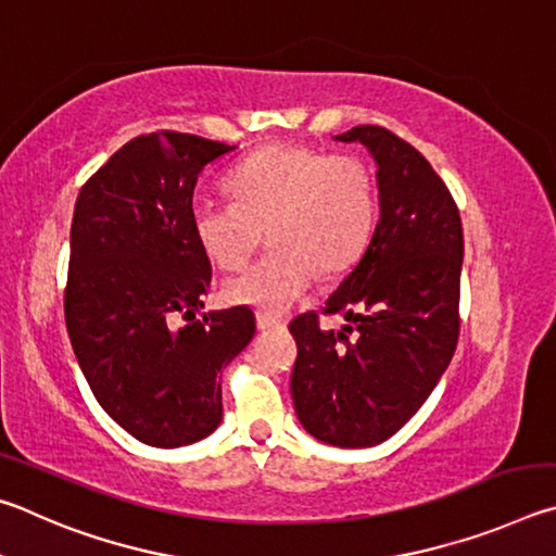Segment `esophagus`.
Here are the masks:
<instances>
[{
	"mask_svg": "<svg viewBox=\"0 0 556 556\" xmlns=\"http://www.w3.org/2000/svg\"><path fill=\"white\" fill-rule=\"evenodd\" d=\"M256 327L261 329V332H266V329L283 327V319L276 317V315H268V313H258L256 315Z\"/></svg>",
	"mask_w": 556,
	"mask_h": 556,
	"instance_id": "obj_1",
	"label": "esophagus"
}]
</instances>
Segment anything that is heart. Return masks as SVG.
Returning a JSON list of instances; mask_svg holds the SVG:
<instances>
[{"mask_svg": "<svg viewBox=\"0 0 556 556\" xmlns=\"http://www.w3.org/2000/svg\"><path fill=\"white\" fill-rule=\"evenodd\" d=\"M231 202L200 200L190 224L200 249L224 270H237L261 243L270 251L224 283V298L280 313L305 293L315 270L352 266L371 239L376 185L352 153L273 143L233 165L224 178Z\"/></svg>", "mask_w": 556, "mask_h": 556, "instance_id": "heart-1", "label": "heart"}]
</instances>
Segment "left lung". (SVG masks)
<instances>
[{
	"label": "left lung",
	"instance_id": "obj_1",
	"mask_svg": "<svg viewBox=\"0 0 556 556\" xmlns=\"http://www.w3.org/2000/svg\"><path fill=\"white\" fill-rule=\"evenodd\" d=\"M334 139L364 143L374 155L378 222L325 303V315H344L354 327L323 329L317 313L290 323L298 342L290 393L315 440L358 450L401 430L452 362L464 231L446 185L401 136L366 124Z\"/></svg>",
	"mask_w": 556,
	"mask_h": 556
}]
</instances>
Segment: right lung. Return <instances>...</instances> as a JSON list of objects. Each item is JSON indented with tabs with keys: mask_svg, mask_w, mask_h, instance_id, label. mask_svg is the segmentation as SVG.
Masks as SVG:
<instances>
[{
	"mask_svg": "<svg viewBox=\"0 0 556 556\" xmlns=\"http://www.w3.org/2000/svg\"><path fill=\"white\" fill-rule=\"evenodd\" d=\"M233 149L178 131L136 136L75 202L67 334L102 410L149 446L217 430L222 368L256 332L249 307L198 317L212 266L192 233V192L204 165Z\"/></svg>",
	"mask_w": 556,
	"mask_h": 556,
	"instance_id": "add662e5",
	"label": "right lung"
}]
</instances>
